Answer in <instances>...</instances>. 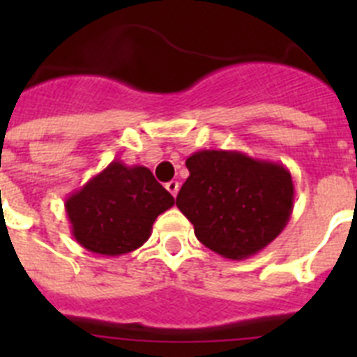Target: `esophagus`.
<instances>
[{"instance_id": "34e87169", "label": "esophagus", "mask_w": 357, "mask_h": 357, "mask_svg": "<svg viewBox=\"0 0 357 357\" xmlns=\"http://www.w3.org/2000/svg\"><path fill=\"white\" fill-rule=\"evenodd\" d=\"M166 189H168L173 197H176V193H178V182H176V181L168 182V184H166Z\"/></svg>"}]
</instances>
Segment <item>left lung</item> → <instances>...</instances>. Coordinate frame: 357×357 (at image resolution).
<instances>
[{
    "label": "left lung",
    "instance_id": "left-lung-1",
    "mask_svg": "<svg viewBox=\"0 0 357 357\" xmlns=\"http://www.w3.org/2000/svg\"><path fill=\"white\" fill-rule=\"evenodd\" d=\"M176 207L202 245L227 259H247L288 225L295 188L282 164L229 150H200L185 160Z\"/></svg>",
    "mask_w": 357,
    "mask_h": 357
}]
</instances>
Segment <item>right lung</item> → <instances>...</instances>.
<instances>
[{
  "label": "right lung",
  "mask_w": 357,
  "mask_h": 357,
  "mask_svg": "<svg viewBox=\"0 0 357 357\" xmlns=\"http://www.w3.org/2000/svg\"><path fill=\"white\" fill-rule=\"evenodd\" d=\"M175 198L144 166L112 160L66 200L73 238L100 255L128 254L151 234L159 214Z\"/></svg>",
  "instance_id": "obj_1"
}]
</instances>
